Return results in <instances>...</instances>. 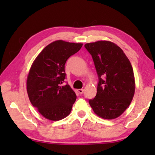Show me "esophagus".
<instances>
[{
    "mask_svg": "<svg viewBox=\"0 0 155 155\" xmlns=\"http://www.w3.org/2000/svg\"><path fill=\"white\" fill-rule=\"evenodd\" d=\"M77 91L78 92V93H79L80 94H82L84 93V90L83 89H78Z\"/></svg>",
    "mask_w": 155,
    "mask_h": 155,
    "instance_id": "esophagus-1",
    "label": "esophagus"
}]
</instances>
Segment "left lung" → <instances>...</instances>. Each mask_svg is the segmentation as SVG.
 Returning <instances> with one entry per match:
<instances>
[{
  "mask_svg": "<svg viewBox=\"0 0 155 155\" xmlns=\"http://www.w3.org/2000/svg\"><path fill=\"white\" fill-rule=\"evenodd\" d=\"M93 57L98 79L97 95L89 100L94 113L114 119L129 106L134 94L133 69L122 49L114 42L99 41L85 44Z\"/></svg>",
  "mask_w": 155,
  "mask_h": 155,
  "instance_id": "obj_1",
  "label": "left lung"
}]
</instances>
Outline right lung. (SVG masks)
Returning <instances> with one entry per match:
<instances>
[{
	"label": "right lung",
	"mask_w": 155,
	"mask_h": 155,
	"mask_svg": "<svg viewBox=\"0 0 155 155\" xmlns=\"http://www.w3.org/2000/svg\"><path fill=\"white\" fill-rule=\"evenodd\" d=\"M83 44L58 40L47 45L29 71L27 80L28 96L32 106L47 119L57 121L71 113L77 96L68 84L61 86L67 59Z\"/></svg>",
	"instance_id": "right-lung-1"
}]
</instances>
